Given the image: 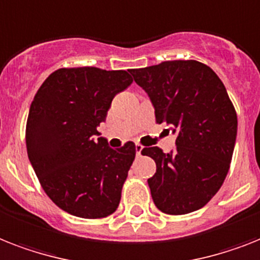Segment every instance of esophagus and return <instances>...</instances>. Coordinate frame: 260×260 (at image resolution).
I'll return each mask as SVG.
<instances>
[{"instance_id": "1", "label": "esophagus", "mask_w": 260, "mask_h": 260, "mask_svg": "<svg viewBox=\"0 0 260 260\" xmlns=\"http://www.w3.org/2000/svg\"><path fill=\"white\" fill-rule=\"evenodd\" d=\"M141 152H143V145L136 144V155L141 156Z\"/></svg>"}]
</instances>
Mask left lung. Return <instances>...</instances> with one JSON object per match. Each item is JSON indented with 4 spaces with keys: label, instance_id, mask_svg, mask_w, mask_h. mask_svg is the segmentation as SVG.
Returning <instances> with one entry per match:
<instances>
[{
    "label": "left lung",
    "instance_id": "1",
    "mask_svg": "<svg viewBox=\"0 0 260 260\" xmlns=\"http://www.w3.org/2000/svg\"><path fill=\"white\" fill-rule=\"evenodd\" d=\"M129 72L148 94L156 123H167L176 135L174 151L148 147L141 152L156 163L148 179L153 203L170 215L200 210L223 184L235 147L238 117L224 84L195 60Z\"/></svg>",
    "mask_w": 260,
    "mask_h": 260
}]
</instances>
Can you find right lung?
I'll return each instance as SVG.
<instances>
[{
	"instance_id": "add662e5",
	"label": "right lung",
	"mask_w": 260,
	"mask_h": 260,
	"mask_svg": "<svg viewBox=\"0 0 260 260\" xmlns=\"http://www.w3.org/2000/svg\"><path fill=\"white\" fill-rule=\"evenodd\" d=\"M132 81L125 71L61 68L31 101L27 156L46 195L68 214L100 219L119 207L136 147L128 141L111 148L97 126L107 119L113 97Z\"/></svg>"
}]
</instances>
